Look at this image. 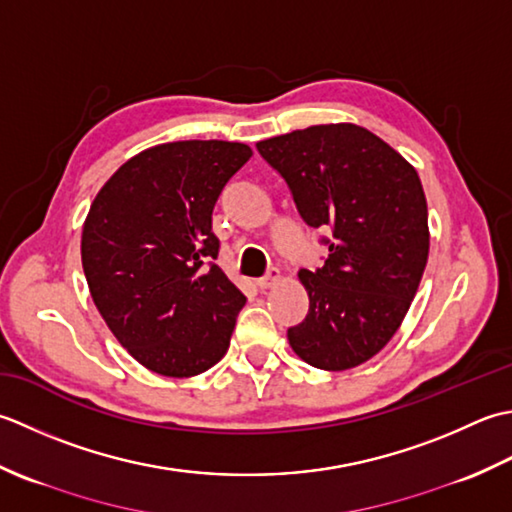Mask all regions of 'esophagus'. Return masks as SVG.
<instances>
[{
  "label": "esophagus",
  "instance_id": "obj_1",
  "mask_svg": "<svg viewBox=\"0 0 512 512\" xmlns=\"http://www.w3.org/2000/svg\"><path fill=\"white\" fill-rule=\"evenodd\" d=\"M278 278H280V271H278L276 267H271V269L267 271V276L256 280V287H258L260 291H265V289H269V287H274V285L278 283Z\"/></svg>",
  "mask_w": 512,
  "mask_h": 512
}]
</instances>
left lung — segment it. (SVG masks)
<instances>
[{
    "mask_svg": "<svg viewBox=\"0 0 512 512\" xmlns=\"http://www.w3.org/2000/svg\"><path fill=\"white\" fill-rule=\"evenodd\" d=\"M309 227L329 232L325 265L300 269L305 320L287 329L296 356L344 371L398 331L429 258L420 176L389 143L353 123L311 125L256 143Z\"/></svg>",
    "mask_w": 512,
    "mask_h": 512,
    "instance_id": "1",
    "label": "left lung"
}]
</instances>
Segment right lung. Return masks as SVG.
Listing matches in <instances>:
<instances>
[{
    "label": "right lung",
    "mask_w": 512,
    "mask_h": 512,
    "mask_svg": "<svg viewBox=\"0 0 512 512\" xmlns=\"http://www.w3.org/2000/svg\"><path fill=\"white\" fill-rule=\"evenodd\" d=\"M245 143L176 141L132 156L90 205L81 263L99 314L145 369L190 378L225 356L245 296L218 258L212 212Z\"/></svg>",
    "instance_id": "add662e5"
}]
</instances>
